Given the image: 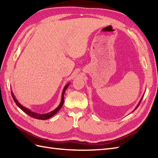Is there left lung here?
Returning <instances> with one entry per match:
<instances>
[{"instance_id":"obj_1","label":"left lung","mask_w":158,"mask_h":158,"mask_svg":"<svg viewBox=\"0 0 158 158\" xmlns=\"http://www.w3.org/2000/svg\"><path fill=\"white\" fill-rule=\"evenodd\" d=\"M142 98H143V97H142ZM142 98H141V101H140V102H139V103L138 104V105L137 106V107H136V108H135V109H137V108L139 107V105H140V104H141V100H142Z\"/></svg>"}]
</instances>
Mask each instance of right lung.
Segmentation results:
<instances>
[{
    "mask_svg": "<svg viewBox=\"0 0 158 158\" xmlns=\"http://www.w3.org/2000/svg\"><path fill=\"white\" fill-rule=\"evenodd\" d=\"M69 84H70V83H67V85H65V87H64V89H63V91H62V100H61V102H60V105L58 106V107L54 110H53V111H52V112H49V113L44 114H36V113H34V112H31L30 110H29L27 109L26 108L23 107V106H21V105L19 103V102H18V101L16 100L15 98L13 92H11V95H12V97H13V98L14 102H15L18 107L20 108L21 110H23L24 112L26 113L27 115H29V116L32 117V118H37V119H39V120H47V119L50 118V117H52V116H54V115L55 114H56V112L59 111V110L62 107V106H63V103H64V92H65L66 89H67V87H69Z\"/></svg>",
    "mask_w": 158,
    "mask_h": 158,
    "instance_id": "right-lung-1",
    "label": "right lung"
}]
</instances>
